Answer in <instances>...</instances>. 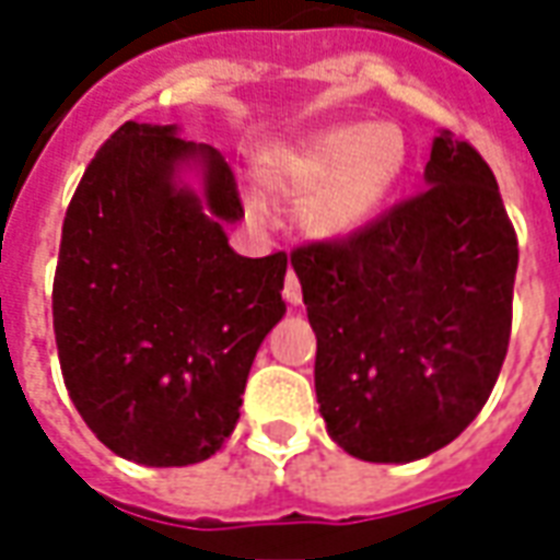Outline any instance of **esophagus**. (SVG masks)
I'll use <instances>...</instances> for the list:
<instances>
[{"mask_svg":"<svg viewBox=\"0 0 560 560\" xmlns=\"http://www.w3.org/2000/svg\"><path fill=\"white\" fill-rule=\"evenodd\" d=\"M284 300L291 305L303 303V288H300V279H296V272H288V279H284Z\"/></svg>","mask_w":560,"mask_h":560,"instance_id":"obj_1","label":"esophagus"}]
</instances>
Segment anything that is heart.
I'll use <instances>...</instances> for the list:
<instances>
[{"instance_id":"1","label":"heart","mask_w":560,"mask_h":560,"mask_svg":"<svg viewBox=\"0 0 560 560\" xmlns=\"http://www.w3.org/2000/svg\"><path fill=\"white\" fill-rule=\"evenodd\" d=\"M411 149L396 126H332L291 147L269 149L260 173L276 191L305 197L303 221L324 240H345L375 224L408 173ZM255 215L267 200L248 197Z\"/></svg>"}]
</instances>
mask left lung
<instances>
[{"mask_svg":"<svg viewBox=\"0 0 560 560\" xmlns=\"http://www.w3.org/2000/svg\"><path fill=\"white\" fill-rule=\"evenodd\" d=\"M420 195L365 231L293 248L317 336L329 438L363 462H413L482 411L513 324L516 231L494 173L441 131Z\"/></svg>","mask_w":560,"mask_h":560,"instance_id":"8db88e82","label":"left lung"}]
</instances>
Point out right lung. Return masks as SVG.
I'll use <instances>...</instances> for the list:
<instances>
[{
	"instance_id": "obj_1",
	"label": "right lung",
	"mask_w": 560,
	"mask_h": 560,
	"mask_svg": "<svg viewBox=\"0 0 560 560\" xmlns=\"http://www.w3.org/2000/svg\"><path fill=\"white\" fill-rule=\"evenodd\" d=\"M191 163L200 196L178 179ZM240 219L231 164L176 126H119L83 173L62 221L54 332L68 396L116 456L183 468L231 438L288 272L284 252H233L224 224Z\"/></svg>"
}]
</instances>
